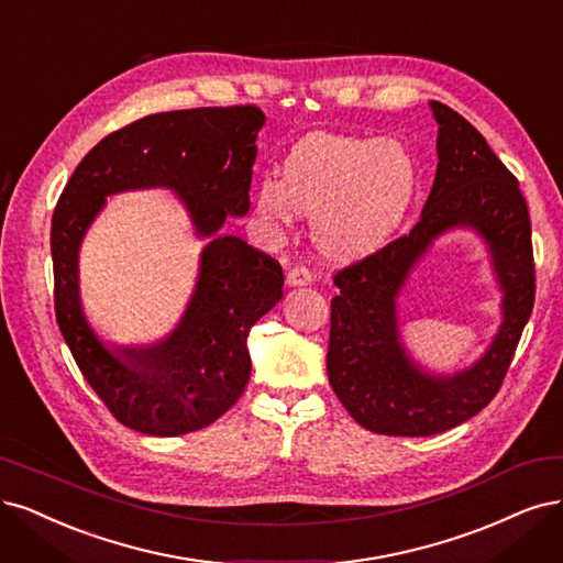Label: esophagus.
I'll return each instance as SVG.
<instances>
[{"label":"esophagus","mask_w":563,"mask_h":563,"mask_svg":"<svg viewBox=\"0 0 563 563\" xmlns=\"http://www.w3.org/2000/svg\"><path fill=\"white\" fill-rule=\"evenodd\" d=\"M312 284V273L307 267H294L286 275V286L288 288H300V286H309Z\"/></svg>","instance_id":"34e87169"}]
</instances>
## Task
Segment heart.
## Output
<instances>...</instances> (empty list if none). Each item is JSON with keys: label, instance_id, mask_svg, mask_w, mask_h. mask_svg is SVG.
<instances>
[{"label": "heart", "instance_id": "obj_1", "mask_svg": "<svg viewBox=\"0 0 563 563\" xmlns=\"http://www.w3.org/2000/svg\"><path fill=\"white\" fill-rule=\"evenodd\" d=\"M417 186V161L398 140L309 134L290 148L282 179L256 186L254 219L273 238L294 228L298 214L314 219L321 254L356 261L391 242Z\"/></svg>", "mask_w": 563, "mask_h": 563}]
</instances>
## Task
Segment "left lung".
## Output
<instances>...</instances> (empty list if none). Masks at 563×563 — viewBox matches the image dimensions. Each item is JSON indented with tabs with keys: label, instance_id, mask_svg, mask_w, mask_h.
Returning <instances> with one entry per match:
<instances>
[{
	"label": "left lung",
	"instance_id": "1",
	"mask_svg": "<svg viewBox=\"0 0 563 563\" xmlns=\"http://www.w3.org/2000/svg\"><path fill=\"white\" fill-rule=\"evenodd\" d=\"M429 107L438 167L421 219L410 235L342 269L331 302L328 382L346 412L382 435H435L484 410L533 309L531 221L517 179L461 113L435 100ZM456 229L473 231L488 251L501 323L473 364L442 374L404 344L397 300L434 242Z\"/></svg>",
	"mask_w": 563,
	"mask_h": 563
}]
</instances>
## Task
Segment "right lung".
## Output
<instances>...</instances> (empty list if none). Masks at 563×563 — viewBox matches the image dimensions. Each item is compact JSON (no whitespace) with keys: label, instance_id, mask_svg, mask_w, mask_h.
Masks as SVG:
<instances>
[{"label":"right lung","instance_id":"1","mask_svg":"<svg viewBox=\"0 0 563 563\" xmlns=\"http://www.w3.org/2000/svg\"><path fill=\"white\" fill-rule=\"evenodd\" d=\"M265 115L256 107L153 113L109 134L74 169L51 228L55 317L79 371L128 429L172 438L214 423L251 375V325L284 296L277 261L223 223L249 211L251 167ZM163 187L206 242L180 321L153 343L121 345L93 331L80 298V244L106 198Z\"/></svg>","mask_w":563,"mask_h":563}]
</instances>
